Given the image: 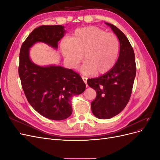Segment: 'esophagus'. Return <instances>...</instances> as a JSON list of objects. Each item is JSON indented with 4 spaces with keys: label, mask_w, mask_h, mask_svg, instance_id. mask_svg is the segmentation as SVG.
Returning a JSON list of instances; mask_svg holds the SVG:
<instances>
[{
    "label": "esophagus",
    "mask_w": 160,
    "mask_h": 160,
    "mask_svg": "<svg viewBox=\"0 0 160 160\" xmlns=\"http://www.w3.org/2000/svg\"><path fill=\"white\" fill-rule=\"evenodd\" d=\"M81 78H82V79H83V81H84V83L85 84H87V81H88V78H87V77H84V76H81Z\"/></svg>",
    "instance_id": "esophagus-1"
}]
</instances>
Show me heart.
<instances>
[{
  "label": "heart",
  "mask_w": 160,
  "mask_h": 160,
  "mask_svg": "<svg viewBox=\"0 0 160 160\" xmlns=\"http://www.w3.org/2000/svg\"><path fill=\"white\" fill-rule=\"evenodd\" d=\"M61 50L67 65L75 68L83 59L85 63L81 71L88 75L105 74L112 69L117 61L119 43L113 33H108L96 27H88L76 29L69 41L62 40Z\"/></svg>",
  "instance_id": "obj_1"
}]
</instances>
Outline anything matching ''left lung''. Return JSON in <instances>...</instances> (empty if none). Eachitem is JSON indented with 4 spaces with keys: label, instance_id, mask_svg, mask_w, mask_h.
I'll use <instances>...</instances> for the list:
<instances>
[{
    "label": "left lung",
    "instance_id": "1",
    "mask_svg": "<svg viewBox=\"0 0 160 160\" xmlns=\"http://www.w3.org/2000/svg\"><path fill=\"white\" fill-rule=\"evenodd\" d=\"M105 24L117 35L120 51L112 69L99 77L88 80V85L97 93L91 104L92 113L101 119H110L123 110L130 99L136 75L134 51L128 38L118 27Z\"/></svg>",
    "mask_w": 160,
    "mask_h": 160
}]
</instances>
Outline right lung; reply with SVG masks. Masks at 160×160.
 Instances as JSON below:
<instances>
[{
    "instance_id": "obj_1",
    "label": "right lung",
    "mask_w": 160,
    "mask_h": 160,
    "mask_svg": "<svg viewBox=\"0 0 160 160\" xmlns=\"http://www.w3.org/2000/svg\"><path fill=\"white\" fill-rule=\"evenodd\" d=\"M62 25H42L34 29L21 48L18 75L28 103L46 118L62 120L72 113V96L85 90L79 74L61 66L42 67L32 62L30 48L37 42L46 43L57 49L58 42L65 33Z\"/></svg>"
}]
</instances>
